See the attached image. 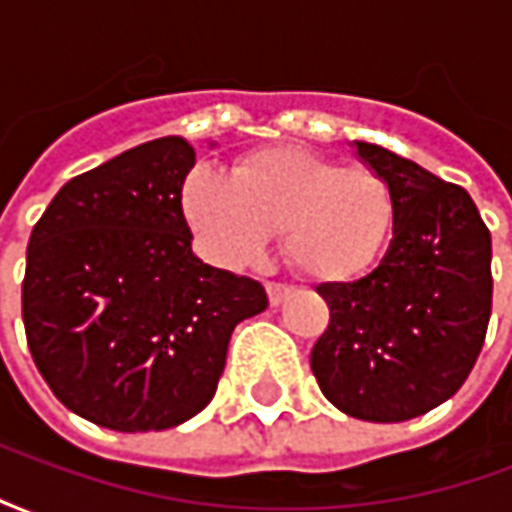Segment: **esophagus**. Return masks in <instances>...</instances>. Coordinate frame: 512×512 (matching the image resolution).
Wrapping results in <instances>:
<instances>
[{"mask_svg": "<svg viewBox=\"0 0 512 512\" xmlns=\"http://www.w3.org/2000/svg\"><path fill=\"white\" fill-rule=\"evenodd\" d=\"M290 285H282V282H268L266 285V293H268V301L277 307V304H282V301L288 299V293H290Z\"/></svg>", "mask_w": 512, "mask_h": 512, "instance_id": "1", "label": "esophagus"}]
</instances>
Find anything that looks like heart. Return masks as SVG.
I'll return each mask as SVG.
<instances>
[{
  "instance_id": "b5f03b06",
  "label": "heart",
  "mask_w": 512,
  "mask_h": 512,
  "mask_svg": "<svg viewBox=\"0 0 512 512\" xmlns=\"http://www.w3.org/2000/svg\"><path fill=\"white\" fill-rule=\"evenodd\" d=\"M183 213L213 263L241 268L260 260L271 235L301 274L345 279L381 252L395 205L376 169L343 164L299 145L244 156L230 178L194 167L183 183Z\"/></svg>"
}]
</instances>
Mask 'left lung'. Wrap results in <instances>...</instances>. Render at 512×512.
Returning a JSON list of instances; mask_svg holds the SVG:
<instances>
[{
  "label": "left lung",
  "instance_id": "1",
  "mask_svg": "<svg viewBox=\"0 0 512 512\" xmlns=\"http://www.w3.org/2000/svg\"><path fill=\"white\" fill-rule=\"evenodd\" d=\"M392 191V241L367 277L329 282L310 354L326 400L365 422H406L450 400L483 351L491 233L469 191L386 147L356 142Z\"/></svg>",
  "mask_w": 512,
  "mask_h": 512
}]
</instances>
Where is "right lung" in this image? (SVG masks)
I'll list each match as a JSON object with an SVG mask.
<instances>
[{
  "label": "right lung",
  "instance_id": "1",
  "mask_svg": "<svg viewBox=\"0 0 512 512\" xmlns=\"http://www.w3.org/2000/svg\"><path fill=\"white\" fill-rule=\"evenodd\" d=\"M194 147L161 136L68 180L32 227L21 315L62 406L120 433L167 430L211 403L230 334L268 307L257 279L191 252Z\"/></svg>",
  "mask_w": 512,
  "mask_h": 512
}]
</instances>
